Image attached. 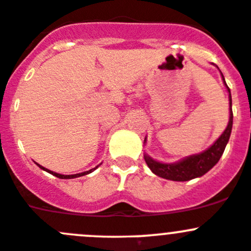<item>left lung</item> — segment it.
Returning <instances> with one entry per match:
<instances>
[{"mask_svg":"<svg viewBox=\"0 0 251 251\" xmlns=\"http://www.w3.org/2000/svg\"><path fill=\"white\" fill-rule=\"evenodd\" d=\"M224 81V76L222 75ZM226 83V81H224ZM229 92V103H230V117H229V123L226 126V130L223 134L216 140L211 148L206 150V151L201 152V154L192 155L186 159L181 160L176 164H161L157 163L151 157L144 155L145 163L150 168V170L155 174V175L160 176V177L166 178V180L173 181H188L192 178L200 177V176L204 175L207 171L211 170L214 165L219 161L222 154L224 152V149L226 147L229 137L231 133V127H233V112H231V96L230 90L226 86Z\"/></svg>","mask_w":251,"mask_h":251,"instance_id":"obj_1","label":"left lung"}]
</instances>
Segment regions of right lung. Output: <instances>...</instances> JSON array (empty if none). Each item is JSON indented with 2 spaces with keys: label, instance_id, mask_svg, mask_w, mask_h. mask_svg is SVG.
Segmentation results:
<instances>
[{
  "label": "right lung",
  "instance_id": "right-lung-1",
  "mask_svg": "<svg viewBox=\"0 0 251 251\" xmlns=\"http://www.w3.org/2000/svg\"><path fill=\"white\" fill-rule=\"evenodd\" d=\"M38 165H39V164H38ZM39 168H40V169H43V170H45V171H47V173L51 174V175L56 176V177H59V178H74V177H80V176L87 175V174L92 173V171H94L95 169H96V168H95V169H92V170L85 171V173H81V174H75V175H61V174H56V173H54V171H50V170H48V169L43 168V166H40V165H39Z\"/></svg>",
  "mask_w": 251,
  "mask_h": 251
}]
</instances>
